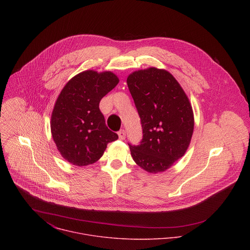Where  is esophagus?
Instances as JSON below:
<instances>
[{
    "label": "esophagus",
    "mask_w": 250,
    "mask_h": 250,
    "mask_svg": "<svg viewBox=\"0 0 250 250\" xmlns=\"http://www.w3.org/2000/svg\"><path fill=\"white\" fill-rule=\"evenodd\" d=\"M118 137H119V139H120L121 141L125 140V138H126V132H125V130H120V131L118 132Z\"/></svg>",
    "instance_id": "esophagus-1"
}]
</instances>
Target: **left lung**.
Masks as SVG:
<instances>
[{
  "label": "left lung",
  "mask_w": 250,
  "mask_h": 250,
  "mask_svg": "<svg viewBox=\"0 0 250 250\" xmlns=\"http://www.w3.org/2000/svg\"><path fill=\"white\" fill-rule=\"evenodd\" d=\"M127 84L143 128L140 144L128 143L131 155L148 172L165 171L190 143L194 121L189 101L169 72L155 67L132 73Z\"/></svg>",
  "instance_id": "8db88e82"
}]
</instances>
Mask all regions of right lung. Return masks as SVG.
Instances as JSON below:
<instances>
[{"label": "right lung", "instance_id": "1", "mask_svg": "<svg viewBox=\"0 0 250 250\" xmlns=\"http://www.w3.org/2000/svg\"><path fill=\"white\" fill-rule=\"evenodd\" d=\"M118 82L111 72L88 70L72 78L62 90L52 113L51 131L58 150L69 163L78 167L94 164L107 143L118 139L99 108L101 99Z\"/></svg>", "mask_w": 250, "mask_h": 250}]
</instances>
